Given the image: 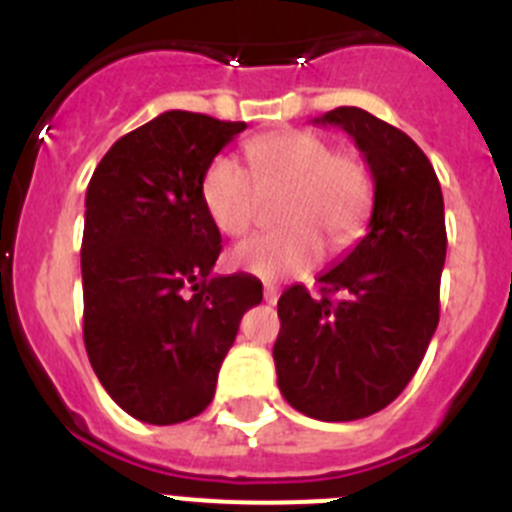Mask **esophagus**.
I'll return each mask as SVG.
<instances>
[{
    "instance_id": "obj_1",
    "label": "esophagus",
    "mask_w": 512,
    "mask_h": 512,
    "mask_svg": "<svg viewBox=\"0 0 512 512\" xmlns=\"http://www.w3.org/2000/svg\"><path fill=\"white\" fill-rule=\"evenodd\" d=\"M264 300L269 302V305H277V300H279V287H277V284H271V282L264 284Z\"/></svg>"
}]
</instances>
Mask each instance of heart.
I'll list each match as a JSON object with an SVG mask.
<instances>
[{
    "mask_svg": "<svg viewBox=\"0 0 512 512\" xmlns=\"http://www.w3.org/2000/svg\"><path fill=\"white\" fill-rule=\"evenodd\" d=\"M251 175L233 156H215L202 171L200 197L220 233H248L262 192L284 189V228L235 246L230 264L261 279L295 277L323 256V238L343 251L364 233L374 205V179L366 158L333 148L325 135L305 128L266 133L246 143Z\"/></svg>",
    "mask_w": 512,
    "mask_h": 512,
    "instance_id": "b5f03b06",
    "label": "heart"
}]
</instances>
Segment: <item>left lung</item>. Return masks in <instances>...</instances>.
Listing matches in <instances>:
<instances>
[{
    "label": "left lung",
    "instance_id": "8db88e82",
    "mask_svg": "<svg viewBox=\"0 0 512 512\" xmlns=\"http://www.w3.org/2000/svg\"><path fill=\"white\" fill-rule=\"evenodd\" d=\"M356 140L374 176L369 230L341 264L279 297V390L300 413L346 423L379 413L418 372L438 325L446 261L443 194L410 135L359 107L325 112Z\"/></svg>",
    "mask_w": 512,
    "mask_h": 512
}]
</instances>
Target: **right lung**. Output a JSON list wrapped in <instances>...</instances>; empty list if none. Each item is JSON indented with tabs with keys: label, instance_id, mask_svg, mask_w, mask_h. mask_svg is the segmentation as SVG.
I'll return each mask as SVG.
<instances>
[{
	"label": "right lung",
	"instance_id": "1",
	"mask_svg": "<svg viewBox=\"0 0 512 512\" xmlns=\"http://www.w3.org/2000/svg\"><path fill=\"white\" fill-rule=\"evenodd\" d=\"M243 130L169 110L122 135L87 187L84 346L107 395L143 423L210 405L243 312L264 297L248 274L210 277L223 238L202 205V171Z\"/></svg>",
	"mask_w": 512,
	"mask_h": 512
}]
</instances>
